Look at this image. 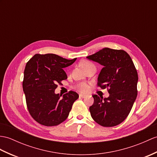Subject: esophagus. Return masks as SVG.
Returning a JSON list of instances; mask_svg holds the SVG:
<instances>
[{
    "mask_svg": "<svg viewBox=\"0 0 157 157\" xmlns=\"http://www.w3.org/2000/svg\"><path fill=\"white\" fill-rule=\"evenodd\" d=\"M79 98H84L86 97V95H83V94H79Z\"/></svg>",
    "mask_w": 157,
    "mask_h": 157,
    "instance_id": "1",
    "label": "esophagus"
}]
</instances>
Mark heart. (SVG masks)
<instances>
[{"label":"heart","instance_id":"b5f03b06","mask_svg":"<svg viewBox=\"0 0 157 157\" xmlns=\"http://www.w3.org/2000/svg\"><path fill=\"white\" fill-rule=\"evenodd\" d=\"M81 65L83 67L84 70H86L87 68H88L90 67L94 66V65L92 63V62H90V61H87V60L82 61L81 62ZM74 88L78 90V91H79V92H81L82 93H86L89 90L90 87H89V85L86 82H79L77 83V84L75 85Z\"/></svg>","mask_w":157,"mask_h":157}]
</instances>
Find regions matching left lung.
<instances>
[{
	"mask_svg": "<svg viewBox=\"0 0 157 157\" xmlns=\"http://www.w3.org/2000/svg\"><path fill=\"white\" fill-rule=\"evenodd\" d=\"M102 65L97 85L107 88L110 96L103 98L93 95L94 104L90 107L94 121L104 127L120 124L132 108L137 96L138 73L130 56L125 51L105 47L87 57Z\"/></svg>",
	"mask_w": 157,
	"mask_h": 157,
	"instance_id": "8db88e82",
	"label": "left lung"
}]
</instances>
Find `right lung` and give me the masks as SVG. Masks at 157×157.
Returning <instances> with one entry per match:
<instances>
[{
	"mask_svg": "<svg viewBox=\"0 0 157 157\" xmlns=\"http://www.w3.org/2000/svg\"><path fill=\"white\" fill-rule=\"evenodd\" d=\"M76 59H67L53 53H37L27 63L23 92L29 114L40 124L57 126L68 117L79 95L70 91L61 98L59 94H55V90L67 78L63 68L74 63Z\"/></svg>",
	"mask_w": 157,
	"mask_h": 157,
	"instance_id": "1",
	"label": "right lung"
}]
</instances>
